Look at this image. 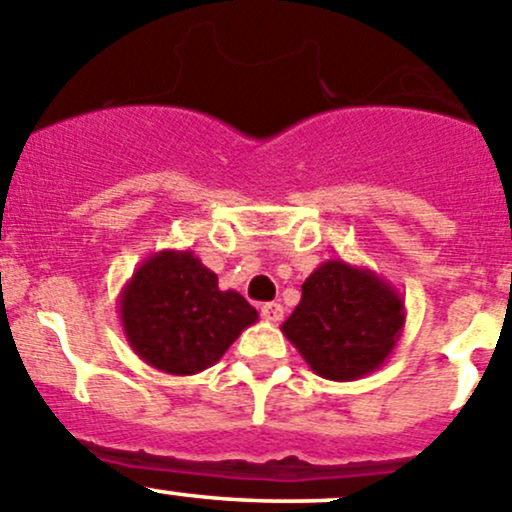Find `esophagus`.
Returning <instances> with one entry per match:
<instances>
[{
	"label": "esophagus",
	"instance_id": "1",
	"mask_svg": "<svg viewBox=\"0 0 512 512\" xmlns=\"http://www.w3.org/2000/svg\"><path fill=\"white\" fill-rule=\"evenodd\" d=\"M262 319H267V322H280L282 317H285V309H282L280 302H267L262 304Z\"/></svg>",
	"mask_w": 512,
	"mask_h": 512
}]
</instances>
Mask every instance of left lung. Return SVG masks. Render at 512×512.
Masks as SVG:
<instances>
[{
	"instance_id": "left-lung-1",
	"label": "left lung",
	"mask_w": 512,
	"mask_h": 512,
	"mask_svg": "<svg viewBox=\"0 0 512 512\" xmlns=\"http://www.w3.org/2000/svg\"><path fill=\"white\" fill-rule=\"evenodd\" d=\"M404 324V297L389 282L366 267L327 260L304 280L302 299L280 329L314 374L354 381L389 359Z\"/></svg>"
}]
</instances>
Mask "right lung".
<instances>
[{"mask_svg": "<svg viewBox=\"0 0 512 512\" xmlns=\"http://www.w3.org/2000/svg\"><path fill=\"white\" fill-rule=\"evenodd\" d=\"M126 342L153 369L190 376L220 361L257 309L190 250H160L118 294Z\"/></svg>", "mask_w": 512, "mask_h": 512, "instance_id": "right-lung-1", "label": "right lung"}]
</instances>
